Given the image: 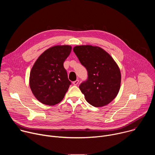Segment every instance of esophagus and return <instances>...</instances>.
Instances as JSON below:
<instances>
[{
	"label": "esophagus",
	"mask_w": 155,
	"mask_h": 155,
	"mask_svg": "<svg viewBox=\"0 0 155 155\" xmlns=\"http://www.w3.org/2000/svg\"><path fill=\"white\" fill-rule=\"evenodd\" d=\"M78 83H79V80H77L73 81L72 83H73V84H74V85H77V84H78Z\"/></svg>",
	"instance_id": "34e87169"
}]
</instances>
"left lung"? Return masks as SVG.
Segmentation results:
<instances>
[{"instance_id": "left-lung-1", "label": "left lung", "mask_w": 155, "mask_h": 155, "mask_svg": "<svg viewBox=\"0 0 155 155\" xmlns=\"http://www.w3.org/2000/svg\"><path fill=\"white\" fill-rule=\"evenodd\" d=\"M73 50L87 71V80L79 86L85 99L96 107L108 105L120 89L121 74L118 64L99 47L78 45Z\"/></svg>"}]
</instances>
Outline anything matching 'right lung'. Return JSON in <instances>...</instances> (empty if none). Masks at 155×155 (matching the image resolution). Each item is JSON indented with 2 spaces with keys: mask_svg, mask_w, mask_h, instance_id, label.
I'll use <instances>...</instances> for the list:
<instances>
[{
  "mask_svg": "<svg viewBox=\"0 0 155 155\" xmlns=\"http://www.w3.org/2000/svg\"><path fill=\"white\" fill-rule=\"evenodd\" d=\"M72 50L71 45H56L41 53L34 64L29 86L41 103L54 105L62 101L71 82L64 68V62Z\"/></svg>",
  "mask_w": 155,
  "mask_h": 155,
  "instance_id": "add662e5",
  "label": "right lung"
}]
</instances>
